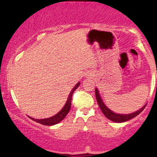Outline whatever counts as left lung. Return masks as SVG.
I'll use <instances>...</instances> for the list:
<instances>
[{"mask_svg": "<svg viewBox=\"0 0 157 157\" xmlns=\"http://www.w3.org/2000/svg\"><path fill=\"white\" fill-rule=\"evenodd\" d=\"M95 95H96L97 103H98V105L100 106V109H101L103 114L105 115L108 119H109L110 120L115 122H123L128 121V120H131V119H133L136 116H137L138 114H140V113L143 111L144 109H145V106H146V104H145V105L142 108H141L140 110L135 111L134 113H129V114H119V113H116L113 112L112 111H111V110H110L109 108H107V106L103 103L97 89H95Z\"/></svg>", "mask_w": 157, "mask_h": 157, "instance_id": "left-lung-1", "label": "left lung"}]
</instances>
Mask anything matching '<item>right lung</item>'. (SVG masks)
I'll return each mask as SVG.
<instances>
[{"label": "right lung", "instance_id": "right-lung-1", "mask_svg": "<svg viewBox=\"0 0 157 157\" xmlns=\"http://www.w3.org/2000/svg\"><path fill=\"white\" fill-rule=\"evenodd\" d=\"M80 82H77L76 86L73 88L72 90L71 91V92L69 94V96L68 97V100L66 101V104H65L64 107L62 109L60 110V111H59L57 114H55V116L52 117L47 118V119H41V120H39V119H35L32 118L31 117H29L31 120H34V121L38 122V123L42 124V125H55V124H57L58 122L62 121L63 119L66 117V115L68 114V113L69 112L70 109H71V97H72V94L74 91L76 90L78 86H80Z\"/></svg>", "mask_w": 157, "mask_h": 157}]
</instances>
